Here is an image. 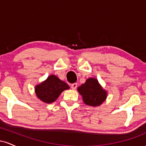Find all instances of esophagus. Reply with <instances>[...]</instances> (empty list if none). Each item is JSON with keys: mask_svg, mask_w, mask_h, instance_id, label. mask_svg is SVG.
Wrapping results in <instances>:
<instances>
[{"mask_svg": "<svg viewBox=\"0 0 146 146\" xmlns=\"http://www.w3.org/2000/svg\"><path fill=\"white\" fill-rule=\"evenodd\" d=\"M77 86H78L77 83H73V84H71V87L72 89L75 90V89H76V88H77Z\"/></svg>", "mask_w": 146, "mask_h": 146, "instance_id": "1", "label": "esophagus"}]
</instances>
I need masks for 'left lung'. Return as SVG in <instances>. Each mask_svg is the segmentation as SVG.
<instances>
[{
  "label": "left lung",
  "mask_w": 146,
  "mask_h": 146,
  "mask_svg": "<svg viewBox=\"0 0 146 146\" xmlns=\"http://www.w3.org/2000/svg\"><path fill=\"white\" fill-rule=\"evenodd\" d=\"M84 104L91 106H100L107 98V92L103 89L96 78L87 79L86 82L78 88Z\"/></svg>",
  "instance_id": "left-lung-1"
}]
</instances>
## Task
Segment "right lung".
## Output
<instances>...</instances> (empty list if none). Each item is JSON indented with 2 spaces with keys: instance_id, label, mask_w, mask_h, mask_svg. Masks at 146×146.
Here are the masks:
<instances>
[{
  "instance_id": "right-lung-1",
  "label": "right lung",
  "mask_w": 146,
  "mask_h": 146,
  "mask_svg": "<svg viewBox=\"0 0 146 146\" xmlns=\"http://www.w3.org/2000/svg\"><path fill=\"white\" fill-rule=\"evenodd\" d=\"M66 89H69L67 84L60 80L56 75H51L44 82L36 85L35 92L41 101L50 104L56 101L62 92Z\"/></svg>"
}]
</instances>
